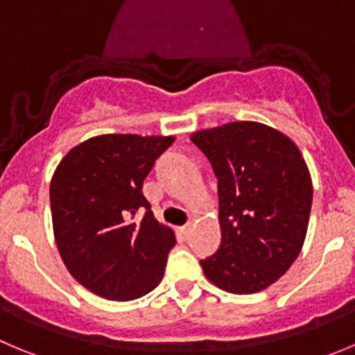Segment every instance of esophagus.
I'll use <instances>...</instances> for the list:
<instances>
[{
	"mask_svg": "<svg viewBox=\"0 0 355 355\" xmlns=\"http://www.w3.org/2000/svg\"><path fill=\"white\" fill-rule=\"evenodd\" d=\"M191 230H193V225H184L183 228H180L181 235H184V237H188L191 234Z\"/></svg>",
	"mask_w": 355,
	"mask_h": 355,
	"instance_id": "esophagus-1",
	"label": "esophagus"
}]
</instances>
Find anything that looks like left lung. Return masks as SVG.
<instances>
[{"mask_svg": "<svg viewBox=\"0 0 355 355\" xmlns=\"http://www.w3.org/2000/svg\"><path fill=\"white\" fill-rule=\"evenodd\" d=\"M218 180L221 245L200 259L205 277L234 295L263 291L302 251L312 180L296 144L258 121L195 132Z\"/></svg>", "mask_w": 355, "mask_h": 355, "instance_id": "obj_1", "label": "left lung"}]
</instances>
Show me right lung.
<instances>
[{
    "instance_id": "obj_1",
    "label": "right lung",
    "mask_w": 355,
    "mask_h": 355,
    "mask_svg": "<svg viewBox=\"0 0 355 355\" xmlns=\"http://www.w3.org/2000/svg\"><path fill=\"white\" fill-rule=\"evenodd\" d=\"M172 143L164 136H97L73 148L53 174L57 249L71 275L101 298H141L164 277L175 237L155 219L143 181Z\"/></svg>"
}]
</instances>
